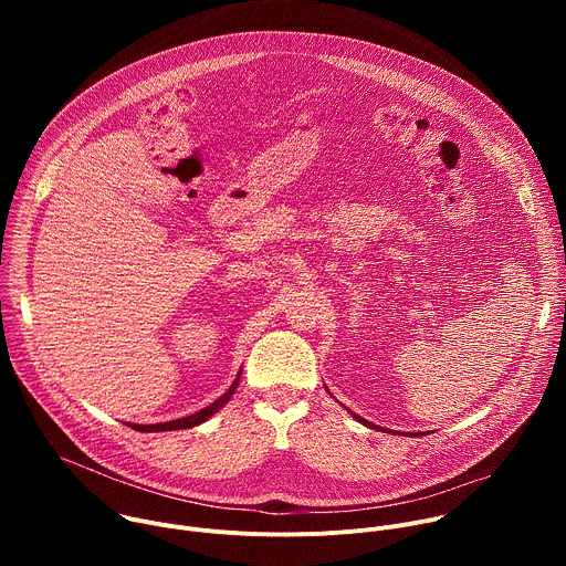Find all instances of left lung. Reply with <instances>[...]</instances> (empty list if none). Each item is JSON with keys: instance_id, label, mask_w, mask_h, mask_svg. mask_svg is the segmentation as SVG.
I'll return each mask as SVG.
<instances>
[{"instance_id": "left-lung-1", "label": "left lung", "mask_w": 566, "mask_h": 566, "mask_svg": "<svg viewBox=\"0 0 566 566\" xmlns=\"http://www.w3.org/2000/svg\"><path fill=\"white\" fill-rule=\"evenodd\" d=\"M327 391H329V389H327ZM354 419H356V421H360V423H363V426H367V428H374V430H378V426H374V423H369V421H367V419H363V417H358V415H354Z\"/></svg>"}]
</instances>
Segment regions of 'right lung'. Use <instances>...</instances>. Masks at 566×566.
<instances>
[{
	"label": "right lung",
	"mask_w": 566,
	"mask_h": 566,
	"mask_svg": "<svg viewBox=\"0 0 566 566\" xmlns=\"http://www.w3.org/2000/svg\"><path fill=\"white\" fill-rule=\"evenodd\" d=\"M239 378H241V371L237 374V378L232 380V385L214 400V402H210L208 408H203V410H199V412H195V415H188V417H181V419H175V421H166V423H149V426H140V423H127L129 428H134V430H138V432H172V430H186V428H195V426H201V423H206L210 417H214L226 402L230 400V396L234 394V389H237V385H239Z\"/></svg>",
	"instance_id": "obj_1"
}]
</instances>
